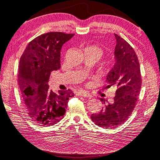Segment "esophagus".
<instances>
[{
	"instance_id": "1",
	"label": "esophagus",
	"mask_w": 160,
	"mask_h": 160,
	"mask_svg": "<svg viewBox=\"0 0 160 160\" xmlns=\"http://www.w3.org/2000/svg\"><path fill=\"white\" fill-rule=\"evenodd\" d=\"M78 94L79 96H83V97H86V98H91V94L88 93V92H86V91H82V92H79Z\"/></svg>"
}]
</instances>
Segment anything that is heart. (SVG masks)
Returning a JSON list of instances; mask_svg holds the SVG:
<instances>
[{
	"label": "heart",
	"mask_w": 160,
	"mask_h": 160,
	"mask_svg": "<svg viewBox=\"0 0 160 160\" xmlns=\"http://www.w3.org/2000/svg\"><path fill=\"white\" fill-rule=\"evenodd\" d=\"M87 49H93V50H95V51H97L99 54H100L101 57L102 56V54H103V51H102V49L101 48H98V47H96V46H91L89 47V48H88Z\"/></svg>",
	"instance_id": "1"
}]
</instances>
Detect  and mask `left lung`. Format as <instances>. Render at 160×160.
I'll return each instance as SVG.
<instances>
[{
  "label": "left lung",
  "mask_w": 160,
  "mask_h": 160,
  "mask_svg": "<svg viewBox=\"0 0 160 160\" xmlns=\"http://www.w3.org/2000/svg\"><path fill=\"white\" fill-rule=\"evenodd\" d=\"M116 39L114 67L107 75V88H116L113 102L108 103L91 118L103 128H114L123 124L134 110L140 95L142 78L140 63L134 49L123 38L114 34ZM101 101L104 102L103 98Z\"/></svg>",
  "instance_id": "8db88e82"
}]
</instances>
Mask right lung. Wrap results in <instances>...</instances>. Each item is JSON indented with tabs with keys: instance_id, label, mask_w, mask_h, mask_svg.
<instances>
[{
	"instance_id": "1",
	"label": "right lung",
	"mask_w": 160,
	"mask_h": 160,
	"mask_svg": "<svg viewBox=\"0 0 160 160\" xmlns=\"http://www.w3.org/2000/svg\"><path fill=\"white\" fill-rule=\"evenodd\" d=\"M74 34L51 32L37 37L29 42L20 57L18 81L26 112L40 125H52L62 118L71 90L55 93L49 89L48 81L52 71L60 69L62 45Z\"/></svg>"
}]
</instances>
